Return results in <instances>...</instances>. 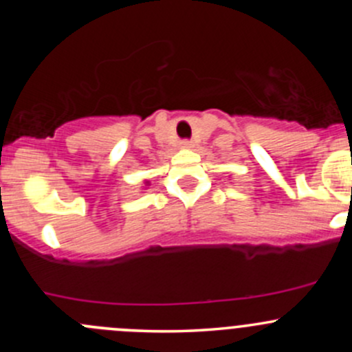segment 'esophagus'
Masks as SVG:
<instances>
[{
  "label": "esophagus",
  "instance_id": "obj_1",
  "mask_svg": "<svg viewBox=\"0 0 352 352\" xmlns=\"http://www.w3.org/2000/svg\"><path fill=\"white\" fill-rule=\"evenodd\" d=\"M180 144H182L184 148H190V146H192V141H190V140H182V143H180Z\"/></svg>",
  "mask_w": 352,
  "mask_h": 352
}]
</instances>
